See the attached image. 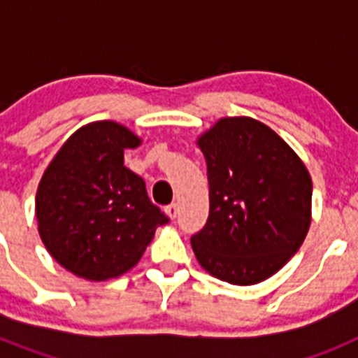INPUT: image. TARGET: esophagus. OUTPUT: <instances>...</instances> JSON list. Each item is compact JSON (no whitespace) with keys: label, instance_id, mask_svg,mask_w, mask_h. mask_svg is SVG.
<instances>
[{"label":"esophagus","instance_id":"obj_1","mask_svg":"<svg viewBox=\"0 0 358 358\" xmlns=\"http://www.w3.org/2000/svg\"><path fill=\"white\" fill-rule=\"evenodd\" d=\"M166 215H169L170 218H176L177 215H179V204H177V202L169 204V206H166Z\"/></svg>","mask_w":358,"mask_h":358}]
</instances>
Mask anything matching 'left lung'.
<instances>
[{"instance_id": "left-lung-1", "label": "left lung", "mask_w": 358, "mask_h": 358, "mask_svg": "<svg viewBox=\"0 0 358 358\" xmlns=\"http://www.w3.org/2000/svg\"><path fill=\"white\" fill-rule=\"evenodd\" d=\"M210 217L192 236L199 264L233 285L276 274L310 227L312 179L296 152L264 123L222 118L199 138Z\"/></svg>"}]
</instances>
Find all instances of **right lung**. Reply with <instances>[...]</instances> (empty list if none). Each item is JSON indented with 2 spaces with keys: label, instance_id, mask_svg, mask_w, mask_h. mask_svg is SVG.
<instances>
[{
  "label": "right lung",
  "instance_id": "1",
  "mask_svg": "<svg viewBox=\"0 0 358 358\" xmlns=\"http://www.w3.org/2000/svg\"><path fill=\"white\" fill-rule=\"evenodd\" d=\"M140 143L120 123H90L62 145L41 179V240L75 276L106 281L127 273L156 227L170 220L148 199L143 179L123 164V150Z\"/></svg>",
  "mask_w": 358,
  "mask_h": 358
}]
</instances>
